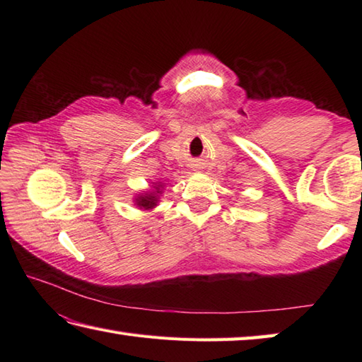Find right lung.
<instances>
[{"instance_id": "obj_1", "label": "right lung", "mask_w": 362, "mask_h": 362, "mask_svg": "<svg viewBox=\"0 0 362 362\" xmlns=\"http://www.w3.org/2000/svg\"><path fill=\"white\" fill-rule=\"evenodd\" d=\"M160 187L161 185H158V188H156L157 191H152V193H149V194L138 197L136 199L138 206H143L144 210H149V209H152V206H156L157 205V199H158L157 194H160Z\"/></svg>"}]
</instances>
